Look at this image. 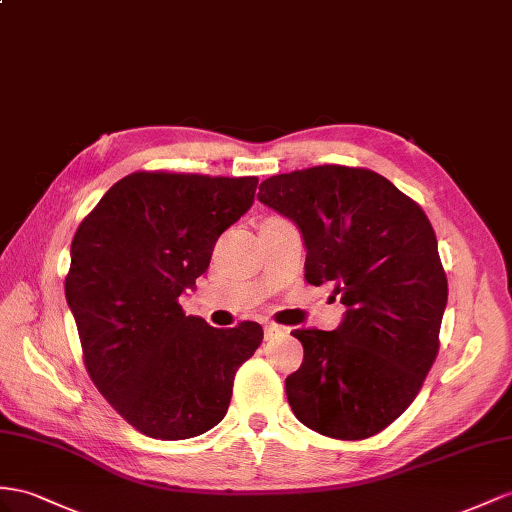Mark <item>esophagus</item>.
<instances>
[{
  "label": "esophagus",
  "instance_id": "1",
  "mask_svg": "<svg viewBox=\"0 0 512 512\" xmlns=\"http://www.w3.org/2000/svg\"><path fill=\"white\" fill-rule=\"evenodd\" d=\"M283 333H287L285 326H281V324H274V322L266 324V329H264L266 339H274V337H279V335H283Z\"/></svg>",
  "mask_w": 512,
  "mask_h": 512
}]
</instances>
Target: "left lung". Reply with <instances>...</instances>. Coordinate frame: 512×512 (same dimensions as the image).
I'll return each mask as SVG.
<instances>
[{
	"label": "left lung",
	"mask_w": 512,
	"mask_h": 512,
	"mask_svg": "<svg viewBox=\"0 0 512 512\" xmlns=\"http://www.w3.org/2000/svg\"><path fill=\"white\" fill-rule=\"evenodd\" d=\"M257 199L296 222L307 283H333L346 307L335 331H292L305 359L285 378L287 402L324 437L368 439L409 409L437 359L448 279L435 229L422 207L368 168L274 175Z\"/></svg>",
	"instance_id": "8db88e82"
}]
</instances>
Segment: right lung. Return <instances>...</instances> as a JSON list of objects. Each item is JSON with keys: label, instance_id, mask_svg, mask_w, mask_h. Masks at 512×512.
<instances>
[{"label": "right lung", "instance_id": "right-lung-1", "mask_svg": "<svg viewBox=\"0 0 512 512\" xmlns=\"http://www.w3.org/2000/svg\"><path fill=\"white\" fill-rule=\"evenodd\" d=\"M257 177L138 170L103 194L71 242L64 281L84 365L142 435L179 441L227 415L233 378L264 329H214L179 296L207 270L216 240L253 205Z\"/></svg>", "mask_w": 512, "mask_h": 512}]
</instances>
